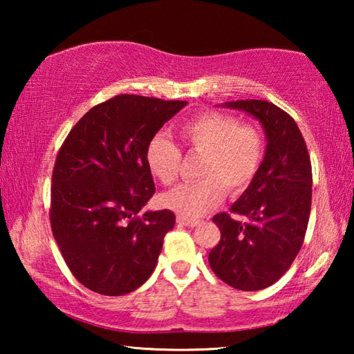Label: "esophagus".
Masks as SVG:
<instances>
[{"mask_svg": "<svg viewBox=\"0 0 354 354\" xmlns=\"http://www.w3.org/2000/svg\"><path fill=\"white\" fill-rule=\"evenodd\" d=\"M176 221L179 225L189 226V227H195L201 223V220H198V218H189V217H184V215H178Z\"/></svg>", "mask_w": 354, "mask_h": 354, "instance_id": "esophagus-1", "label": "esophagus"}]
</instances>
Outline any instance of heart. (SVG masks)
I'll use <instances>...</instances> for the list:
<instances>
[{"label":"heart","instance_id":"b5f03b06","mask_svg":"<svg viewBox=\"0 0 354 354\" xmlns=\"http://www.w3.org/2000/svg\"><path fill=\"white\" fill-rule=\"evenodd\" d=\"M179 137L189 151L205 154L195 183H184L162 196L165 207L184 217H200L223 200L225 190L239 195L248 187L259 170L263 140L251 124L223 112L207 111L187 120L179 128ZM151 175L162 185H171L179 176L183 154L175 142L154 136L145 149Z\"/></svg>","mask_w":354,"mask_h":354}]
</instances>
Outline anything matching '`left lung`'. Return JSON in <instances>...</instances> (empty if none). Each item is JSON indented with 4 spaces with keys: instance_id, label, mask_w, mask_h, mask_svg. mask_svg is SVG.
Returning <instances> with one entry per match:
<instances>
[{
    "instance_id": "1",
    "label": "left lung",
    "mask_w": 354,
    "mask_h": 354,
    "mask_svg": "<svg viewBox=\"0 0 354 354\" xmlns=\"http://www.w3.org/2000/svg\"><path fill=\"white\" fill-rule=\"evenodd\" d=\"M226 107L251 113L267 137L266 156L231 214L214 215L220 242L209 266L239 290H261L289 270L304 236L313 200V169L295 120L263 100H237ZM241 214L243 221L234 218Z\"/></svg>"
}]
</instances>
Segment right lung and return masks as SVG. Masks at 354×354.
Returning a JSON list of instances; mask_svg holds the SVG:
<instances>
[{
  "instance_id": "add662e5",
  "label": "right lung",
  "mask_w": 354,
  "mask_h": 354,
  "mask_svg": "<svg viewBox=\"0 0 354 354\" xmlns=\"http://www.w3.org/2000/svg\"><path fill=\"white\" fill-rule=\"evenodd\" d=\"M185 104L117 95L92 107L59 149L51 230L70 272L87 289L124 295L154 272L175 214H140L156 190L145 149Z\"/></svg>"
}]
</instances>
